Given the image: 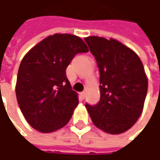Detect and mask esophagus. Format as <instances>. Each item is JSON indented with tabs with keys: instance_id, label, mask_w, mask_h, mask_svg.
Masks as SVG:
<instances>
[{
	"instance_id": "34e87169",
	"label": "esophagus",
	"mask_w": 160,
	"mask_h": 160,
	"mask_svg": "<svg viewBox=\"0 0 160 160\" xmlns=\"http://www.w3.org/2000/svg\"><path fill=\"white\" fill-rule=\"evenodd\" d=\"M80 95H81V98H82V99H84V97H85V92H82L80 93Z\"/></svg>"
}]
</instances>
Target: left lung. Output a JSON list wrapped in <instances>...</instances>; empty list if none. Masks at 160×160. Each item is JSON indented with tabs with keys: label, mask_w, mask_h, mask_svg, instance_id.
Wrapping results in <instances>:
<instances>
[{
	"label": "left lung",
	"mask_w": 160,
	"mask_h": 160,
	"mask_svg": "<svg viewBox=\"0 0 160 160\" xmlns=\"http://www.w3.org/2000/svg\"><path fill=\"white\" fill-rule=\"evenodd\" d=\"M100 71L101 99L85 104L92 123L111 134L127 131L142 112L148 79L138 55L115 39L84 38Z\"/></svg>",
	"instance_id": "obj_1"
}]
</instances>
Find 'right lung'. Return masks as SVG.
<instances>
[{
  "label": "right lung",
  "mask_w": 160,
  "mask_h": 160,
  "mask_svg": "<svg viewBox=\"0 0 160 160\" xmlns=\"http://www.w3.org/2000/svg\"><path fill=\"white\" fill-rule=\"evenodd\" d=\"M88 52L78 36L55 34L41 41L22 59L16 84L18 106L28 124L41 132L65 126L78 105L66 68L77 53Z\"/></svg>",
  "instance_id": "obj_1"
}]
</instances>
